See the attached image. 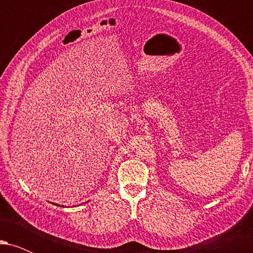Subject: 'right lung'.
<instances>
[{"instance_id": "obj_1", "label": "right lung", "mask_w": 253, "mask_h": 253, "mask_svg": "<svg viewBox=\"0 0 253 253\" xmlns=\"http://www.w3.org/2000/svg\"><path fill=\"white\" fill-rule=\"evenodd\" d=\"M53 205H56V206H59V207H64V206H60V205H58V203H53Z\"/></svg>"}]
</instances>
